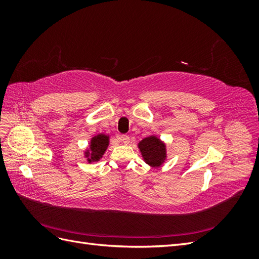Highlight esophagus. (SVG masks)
Masks as SVG:
<instances>
[{
    "instance_id": "34e87169",
    "label": "esophagus",
    "mask_w": 259,
    "mask_h": 259,
    "mask_svg": "<svg viewBox=\"0 0 259 259\" xmlns=\"http://www.w3.org/2000/svg\"><path fill=\"white\" fill-rule=\"evenodd\" d=\"M119 139L121 140V142H122L123 144H125V145H127V144L130 143V137H128L127 135H121V136L119 137Z\"/></svg>"
}]
</instances>
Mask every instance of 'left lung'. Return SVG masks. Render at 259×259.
I'll list each match as a JSON object with an SVG mask.
<instances>
[{
	"mask_svg": "<svg viewBox=\"0 0 259 259\" xmlns=\"http://www.w3.org/2000/svg\"><path fill=\"white\" fill-rule=\"evenodd\" d=\"M138 147L146 163L151 166H160L166 158L165 145L154 136L143 139Z\"/></svg>",
	"mask_w": 259,
	"mask_h": 259,
	"instance_id": "obj_1",
	"label": "left lung"
}]
</instances>
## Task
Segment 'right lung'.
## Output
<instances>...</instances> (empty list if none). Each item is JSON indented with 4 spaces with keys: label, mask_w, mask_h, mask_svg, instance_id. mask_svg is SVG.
<instances>
[{
    "label": "right lung",
    "mask_w": 259,
    "mask_h": 259,
    "mask_svg": "<svg viewBox=\"0 0 259 259\" xmlns=\"http://www.w3.org/2000/svg\"><path fill=\"white\" fill-rule=\"evenodd\" d=\"M109 145V138L106 135H97L91 140L90 150L86 152V158H89V162L99 161L101 156L105 153Z\"/></svg>",
    "instance_id": "obj_1"
}]
</instances>
